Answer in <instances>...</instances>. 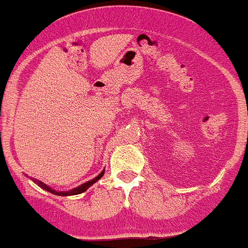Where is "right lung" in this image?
I'll list each match as a JSON object with an SVG mask.
<instances>
[{
	"label": "right lung",
	"mask_w": 248,
	"mask_h": 248,
	"mask_svg": "<svg viewBox=\"0 0 248 248\" xmlns=\"http://www.w3.org/2000/svg\"><path fill=\"white\" fill-rule=\"evenodd\" d=\"M104 171H105V170H103V171L100 172V174L98 175V176L94 177V179H92V180H89V181H87V183L82 184V185L77 186V187H74V189L68 190V191H57V190L52 189V187H49V186L46 185V184L41 183V181H39V180H33V179H32V181H33V183H36L37 185L39 186V187H42L43 190H46V191L50 192V194L58 195V196H72V195H78V194H82V192L87 191V190H88L89 187H91V186L93 185V184L97 183V181L99 180L100 177H102L103 175H104Z\"/></svg>",
	"instance_id": "obj_1"
}]
</instances>
